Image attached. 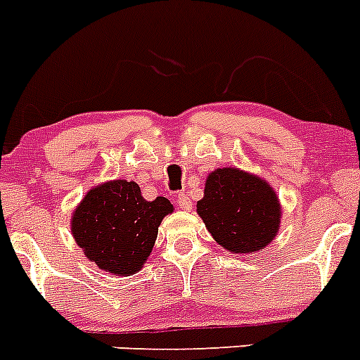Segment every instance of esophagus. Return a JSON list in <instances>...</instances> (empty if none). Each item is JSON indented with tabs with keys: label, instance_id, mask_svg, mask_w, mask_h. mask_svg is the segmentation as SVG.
Instances as JSON below:
<instances>
[{
	"label": "esophagus",
	"instance_id": "esophagus-1",
	"mask_svg": "<svg viewBox=\"0 0 360 360\" xmlns=\"http://www.w3.org/2000/svg\"><path fill=\"white\" fill-rule=\"evenodd\" d=\"M176 202L181 210H184V211L191 210V200H190V197H188V193H184V191H179V193H177Z\"/></svg>",
	"mask_w": 360,
	"mask_h": 360
}]
</instances>
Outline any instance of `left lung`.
Segmentation results:
<instances>
[{
    "instance_id": "8db88e82",
    "label": "left lung",
    "mask_w": 360,
    "mask_h": 360,
    "mask_svg": "<svg viewBox=\"0 0 360 360\" xmlns=\"http://www.w3.org/2000/svg\"><path fill=\"white\" fill-rule=\"evenodd\" d=\"M197 213L220 247L234 256H247L275 240L282 206L266 179L236 167H224L206 177Z\"/></svg>"
}]
</instances>
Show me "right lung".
Returning a JSON list of instances; mask_svg holds the SVG:
<instances>
[{"mask_svg": "<svg viewBox=\"0 0 360 360\" xmlns=\"http://www.w3.org/2000/svg\"><path fill=\"white\" fill-rule=\"evenodd\" d=\"M172 211L165 197L143 199L134 181H106L90 188L72 211L70 233L99 270L127 277L142 270L161 220Z\"/></svg>", "mask_w": 360, "mask_h": 360, "instance_id": "1", "label": "right lung"}]
</instances>
